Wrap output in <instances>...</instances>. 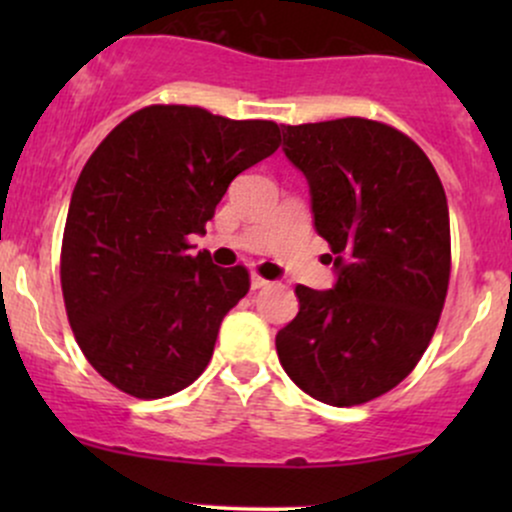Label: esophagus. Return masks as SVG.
Instances as JSON below:
<instances>
[{
  "instance_id": "1",
  "label": "esophagus",
  "mask_w": 512,
  "mask_h": 512,
  "mask_svg": "<svg viewBox=\"0 0 512 512\" xmlns=\"http://www.w3.org/2000/svg\"><path fill=\"white\" fill-rule=\"evenodd\" d=\"M269 281L267 279H262V276H257V274H252L250 276V289L252 291H257V289H264V286H267Z\"/></svg>"
}]
</instances>
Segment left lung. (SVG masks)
<instances>
[{
	"mask_svg": "<svg viewBox=\"0 0 512 512\" xmlns=\"http://www.w3.org/2000/svg\"><path fill=\"white\" fill-rule=\"evenodd\" d=\"M281 149L308 180L337 281L296 286L301 308L276 354L317 402H370L407 378L436 332L450 281L445 190L424 151L383 122L284 125Z\"/></svg>",
	"mask_w": 512,
	"mask_h": 512,
	"instance_id": "1",
	"label": "left lung"
}]
</instances>
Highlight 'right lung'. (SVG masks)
<instances>
[{
  "label": "right lung",
  "instance_id": "add662e5",
  "mask_svg": "<svg viewBox=\"0 0 512 512\" xmlns=\"http://www.w3.org/2000/svg\"><path fill=\"white\" fill-rule=\"evenodd\" d=\"M279 142L276 122L151 105L86 161L64 226L62 293L81 351L117 390L168 397L207 368L250 279L187 255V236L207 233L233 178Z\"/></svg>",
  "mask_w": 512,
  "mask_h": 512
}]
</instances>
